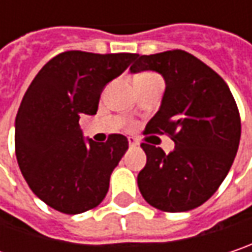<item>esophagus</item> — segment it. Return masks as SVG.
Returning <instances> with one entry per match:
<instances>
[{
  "label": "esophagus",
  "mask_w": 252,
  "mask_h": 252,
  "mask_svg": "<svg viewBox=\"0 0 252 252\" xmlns=\"http://www.w3.org/2000/svg\"><path fill=\"white\" fill-rule=\"evenodd\" d=\"M127 140H129V146H130V148H135V146H137V142H136L135 137H127Z\"/></svg>",
  "instance_id": "34e87169"
}]
</instances>
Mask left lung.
Here are the masks:
<instances>
[{"mask_svg": "<svg viewBox=\"0 0 252 252\" xmlns=\"http://www.w3.org/2000/svg\"><path fill=\"white\" fill-rule=\"evenodd\" d=\"M152 70L165 93L146 133L171 136V153L142 143L146 165L137 175L145 201L165 212H185L217 192L231 169L241 137V119L224 79L184 50L137 56L132 73Z\"/></svg>", "mask_w": 252, "mask_h": 252, "instance_id": "1", "label": "left lung"}]
</instances>
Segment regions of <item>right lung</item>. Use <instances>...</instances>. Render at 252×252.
<instances>
[{"instance_id": "add662e5", "label": "right lung", "mask_w": 252, "mask_h": 252, "mask_svg": "<svg viewBox=\"0 0 252 252\" xmlns=\"http://www.w3.org/2000/svg\"><path fill=\"white\" fill-rule=\"evenodd\" d=\"M137 57L132 53L64 51L31 81L15 117V155L31 190L48 207L74 215L104 199L129 148L123 135L84 140L81 115H96L104 86Z\"/></svg>"}]
</instances>
